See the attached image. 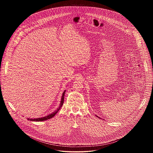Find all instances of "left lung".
<instances>
[{
	"instance_id": "8db88e82",
	"label": "left lung",
	"mask_w": 153,
	"mask_h": 153,
	"mask_svg": "<svg viewBox=\"0 0 153 153\" xmlns=\"http://www.w3.org/2000/svg\"><path fill=\"white\" fill-rule=\"evenodd\" d=\"M96 117H97V116H96ZM99 118H100V117H99Z\"/></svg>"
}]
</instances>
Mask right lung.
Masks as SVG:
<instances>
[{
  "instance_id": "right-lung-1",
  "label": "right lung",
  "mask_w": 153,
  "mask_h": 153,
  "mask_svg": "<svg viewBox=\"0 0 153 153\" xmlns=\"http://www.w3.org/2000/svg\"><path fill=\"white\" fill-rule=\"evenodd\" d=\"M66 89L64 91V92L62 93V97H61V102H60V104H59V105L57 108V109H56L54 112H53L51 114L45 116V117H38V118H34V119H32V118H27V119L29 120L30 121H32V122H42V121H45V120H48V119H50L52 118L53 117H54L56 115V114L58 112V111L59 110V109L62 107V104L64 103V95L65 94Z\"/></svg>"
}]
</instances>
